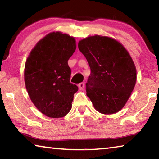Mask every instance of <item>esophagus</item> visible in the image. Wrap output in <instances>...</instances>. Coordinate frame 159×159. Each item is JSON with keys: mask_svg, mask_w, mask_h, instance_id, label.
<instances>
[{"mask_svg": "<svg viewBox=\"0 0 159 159\" xmlns=\"http://www.w3.org/2000/svg\"><path fill=\"white\" fill-rule=\"evenodd\" d=\"M85 88V83H80L79 84V88L80 89H83Z\"/></svg>", "mask_w": 159, "mask_h": 159, "instance_id": "esophagus-1", "label": "esophagus"}]
</instances>
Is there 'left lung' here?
Masks as SVG:
<instances>
[{
  "instance_id": "1",
  "label": "left lung",
  "mask_w": 159,
  "mask_h": 159,
  "mask_svg": "<svg viewBox=\"0 0 159 159\" xmlns=\"http://www.w3.org/2000/svg\"><path fill=\"white\" fill-rule=\"evenodd\" d=\"M78 47L91 70L86 94L100 113H116L127 102L136 82L131 56L121 43L106 36L88 37Z\"/></svg>"
}]
</instances>
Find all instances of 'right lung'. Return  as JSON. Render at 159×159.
Returning a JSON list of instances; mask_svg holds the SVG:
<instances>
[{"mask_svg":"<svg viewBox=\"0 0 159 159\" xmlns=\"http://www.w3.org/2000/svg\"><path fill=\"white\" fill-rule=\"evenodd\" d=\"M76 48L74 37L53 32L37 43L25 62L24 80L28 95L47 117H63L71 111L79 88L70 83L68 60Z\"/></svg>","mask_w":159,"mask_h":159,"instance_id":"right-lung-1","label":"right lung"}]
</instances>
